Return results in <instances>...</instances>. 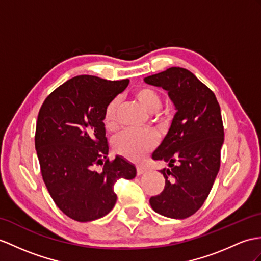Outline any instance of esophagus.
Returning <instances> with one entry per match:
<instances>
[{
	"label": "esophagus",
	"mask_w": 261,
	"mask_h": 261,
	"mask_svg": "<svg viewBox=\"0 0 261 261\" xmlns=\"http://www.w3.org/2000/svg\"><path fill=\"white\" fill-rule=\"evenodd\" d=\"M146 171V168H144V167H142V166H138L137 167V175L139 176V175H143L144 173Z\"/></svg>",
	"instance_id": "34e87169"
}]
</instances>
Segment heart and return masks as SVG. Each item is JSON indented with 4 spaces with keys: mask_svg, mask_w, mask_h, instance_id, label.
Segmentation results:
<instances>
[{
    "mask_svg": "<svg viewBox=\"0 0 261 261\" xmlns=\"http://www.w3.org/2000/svg\"><path fill=\"white\" fill-rule=\"evenodd\" d=\"M134 98L148 114H156L162 107V97L160 93L150 87H141L135 91ZM117 109L118 104L113 100L107 106L105 113V126L109 130L117 128ZM156 141L150 134L146 133H123L114 142L118 154L132 162H139L155 147Z\"/></svg>",
    "mask_w": 261,
    "mask_h": 261,
    "instance_id": "obj_1",
    "label": "heart"
}]
</instances>
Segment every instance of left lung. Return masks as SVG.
<instances>
[{
    "instance_id": "1",
    "label": "left lung",
    "mask_w": 261,
    "mask_h": 261,
    "mask_svg": "<svg viewBox=\"0 0 261 261\" xmlns=\"http://www.w3.org/2000/svg\"><path fill=\"white\" fill-rule=\"evenodd\" d=\"M144 82L166 91L176 110L166 136L151 155L167 162L169 168L161 170L165 187L150 197L149 204L165 217L187 218L204 204L219 171L224 144L220 106L215 94L186 68L170 67Z\"/></svg>"
}]
</instances>
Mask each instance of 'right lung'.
<instances>
[{"instance_id": "obj_1", "label": "right lung", "mask_w": 261, "mask_h": 261, "mask_svg": "<svg viewBox=\"0 0 261 261\" xmlns=\"http://www.w3.org/2000/svg\"><path fill=\"white\" fill-rule=\"evenodd\" d=\"M128 83L76 76L48 95L37 116L35 149L43 180L56 206L76 221L109 214L117 199L114 184L136 176L124 157L109 161L104 124L107 106ZM96 164L103 169L95 171Z\"/></svg>"}]
</instances>
